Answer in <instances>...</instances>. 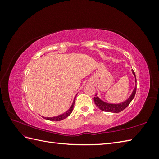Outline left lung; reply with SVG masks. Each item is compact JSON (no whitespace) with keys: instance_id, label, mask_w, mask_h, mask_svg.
<instances>
[{"instance_id":"obj_1","label":"left lung","mask_w":159,"mask_h":159,"mask_svg":"<svg viewBox=\"0 0 159 159\" xmlns=\"http://www.w3.org/2000/svg\"><path fill=\"white\" fill-rule=\"evenodd\" d=\"M132 72H133V74H134V77H135V83H137V79H136V76L135 74H134V71L132 70ZM136 90H137V85L134 87V89L133 90V93H132L131 96L128 98L124 101L123 102H121L120 104H110V103H107L104 102L102 100H100L98 97L96 96L93 98L94 100V102H95L96 105L99 108L100 110H102L103 111H105V112H111V113H120L121 111H122L124 110L129 105V104L131 102V101L133 100L134 98V96H135L136 93Z\"/></svg>"}]
</instances>
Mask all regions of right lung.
Returning a JSON list of instances; mask_svg holds the SVG:
<instances>
[{
  "mask_svg": "<svg viewBox=\"0 0 159 159\" xmlns=\"http://www.w3.org/2000/svg\"><path fill=\"white\" fill-rule=\"evenodd\" d=\"M74 102H75V100H74L73 101V103L72 104V106L69 109L68 111H67L66 113H64L61 115H59L58 116H56V117H43L44 119L46 120H50V121H61V120H63L64 119H66V117H68L72 113L73 109H74Z\"/></svg>",
  "mask_w": 159,
  "mask_h": 159,
  "instance_id": "add662e5",
  "label": "right lung"
}]
</instances>
